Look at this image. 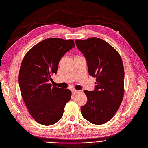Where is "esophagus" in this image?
I'll return each instance as SVG.
<instances>
[{
	"label": "esophagus",
	"instance_id": "esophagus-1",
	"mask_svg": "<svg viewBox=\"0 0 148 148\" xmlns=\"http://www.w3.org/2000/svg\"><path fill=\"white\" fill-rule=\"evenodd\" d=\"M78 93H79V91H77V90H72V95H76V94H77Z\"/></svg>",
	"mask_w": 148,
	"mask_h": 148
}]
</instances>
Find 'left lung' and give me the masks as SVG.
<instances>
[{
    "mask_svg": "<svg viewBox=\"0 0 148 148\" xmlns=\"http://www.w3.org/2000/svg\"><path fill=\"white\" fill-rule=\"evenodd\" d=\"M75 42L86 60L89 74L97 81L93 91H84L88 100L81 107V114L93 124L106 123L117 112L123 98L125 72L121 58L101 39L91 37Z\"/></svg>",
    "mask_w": 148,
    "mask_h": 148,
    "instance_id": "left-lung-1",
    "label": "left lung"
}]
</instances>
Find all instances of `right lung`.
<instances>
[{
  "instance_id": "obj_1",
  "label": "right lung",
  "mask_w": 148,
  "mask_h": 148,
  "mask_svg": "<svg viewBox=\"0 0 148 148\" xmlns=\"http://www.w3.org/2000/svg\"><path fill=\"white\" fill-rule=\"evenodd\" d=\"M75 48L73 40L50 38L33 46L21 62L19 72L20 92L32 118L43 125L60 119L71 92L52 86L51 76L56 74L58 63L66 53Z\"/></svg>"
}]
</instances>
